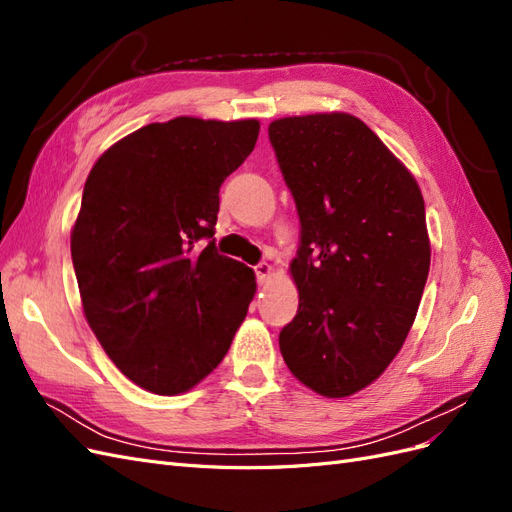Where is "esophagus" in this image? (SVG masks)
<instances>
[{"instance_id": "esophagus-1", "label": "esophagus", "mask_w": 512, "mask_h": 512, "mask_svg": "<svg viewBox=\"0 0 512 512\" xmlns=\"http://www.w3.org/2000/svg\"><path fill=\"white\" fill-rule=\"evenodd\" d=\"M254 273H256L258 284H265V282H269V277H271L273 269H271L269 262H258V265L254 267Z\"/></svg>"}]
</instances>
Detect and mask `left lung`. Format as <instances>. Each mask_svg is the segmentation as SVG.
<instances>
[{"mask_svg":"<svg viewBox=\"0 0 512 512\" xmlns=\"http://www.w3.org/2000/svg\"><path fill=\"white\" fill-rule=\"evenodd\" d=\"M269 141L301 224L299 309L280 350L309 389L348 397L389 367L414 322L431 260L425 200L348 113L277 119Z\"/></svg>","mask_w":512,"mask_h":512,"instance_id":"1","label":"left lung"}]
</instances>
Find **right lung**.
<instances>
[{"instance_id": "obj_1", "label": "right lung", "mask_w": 512, "mask_h": 512, "mask_svg": "<svg viewBox=\"0 0 512 512\" xmlns=\"http://www.w3.org/2000/svg\"><path fill=\"white\" fill-rule=\"evenodd\" d=\"M260 123L177 117L121 138L91 168L72 228V265L91 331L123 376L179 395L218 367L256 275L218 254L224 179ZM209 238L203 251L197 241Z\"/></svg>"}]
</instances>
